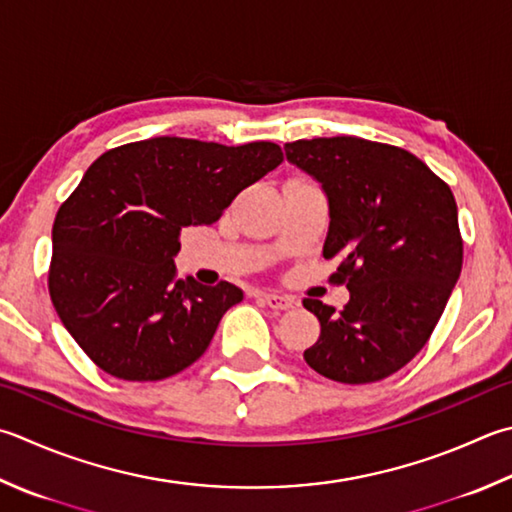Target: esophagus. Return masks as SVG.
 I'll return each instance as SVG.
<instances>
[{
  "mask_svg": "<svg viewBox=\"0 0 512 512\" xmlns=\"http://www.w3.org/2000/svg\"><path fill=\"white\" fill-rule=\"evenodd\" d=\"M263 301L272 307V310H289V307H294V298L292 296H285V294H263Z\"/></svg>",
  "mask_w": 512,
  "mask_h": 512,
  "instance_id": "obj_1",
  "label": "esophagus"
}]
</instances>
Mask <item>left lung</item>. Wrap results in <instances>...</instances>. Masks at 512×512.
Wrapping results in <instances>:
<instances>
[{
    "label": "left lung",
    "mask_w": 512,
    "mask_h": 512,
    "mask_svg": "<svg viewBox=\"0 0 512 512\" xmlns=\"http://www.w3.org/2000/svg\"><path fill=\"white\" fill-rule=\"evenodd\" d=\"M287 160L321 185L330 205L325 258H339L343 312L316 298L305 310L321 336L305 350L312 370L339 383H374L421 352L446 310L464 263L450 187L410 151L354 136L296 140Z\"/></svg>",
    "instance_id": "left-lung-1"
}]
</instances>
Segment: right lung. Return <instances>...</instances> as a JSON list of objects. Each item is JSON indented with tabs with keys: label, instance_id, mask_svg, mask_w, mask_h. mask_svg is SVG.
Wrapping results in <instances>:
<instances>
[{
	"label": "right lung",
	"instance_id": "obj_1",
	"mask_svg": "<svg viewBox=\"0 0 512 512\" xmlns=\"http://www.w3.org/2000/svg\"><path fill=\"white\" fill-rule=\"evenodd\" d=\"M281 162L274 142L225 147L162 136L115 147L86 169L55 216L48 292L100 370L160 381L205 354L243 289L176 278L180 231L216 223Z\"/></svg>",
	"mask_w": 512,
	"mask_h": 512
}]
</instances>
